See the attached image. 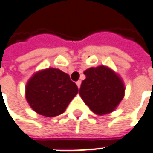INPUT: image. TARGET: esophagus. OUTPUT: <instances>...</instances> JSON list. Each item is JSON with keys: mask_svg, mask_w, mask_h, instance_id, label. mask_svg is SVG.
I'll list each match as a JSON object with an SVG mask.
<instances>
[{"mask_svg": "<svg viewBox=\"0 0 153 153\" xmlns=\"http://www.w3.org/2000/svg\"><path fill=\"white\" fill-rule=\"evenodd\" d=\"M80 84H81V81H80V80H78V81L76 82V85L79 88L80 87Z\"/></svg>", "mask_w": 153, "mask_h": 153, "instance_id": "34e87169", "label": "esophagus"}]
</instances>
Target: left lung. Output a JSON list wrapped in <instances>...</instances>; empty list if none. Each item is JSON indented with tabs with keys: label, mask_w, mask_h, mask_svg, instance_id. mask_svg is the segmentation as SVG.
<instances>
[{
	"label": "left lung",
	"mask_w": 153,
	"mask_h": 153,
	"mask_svg": "<svg viewBox=\"0 0 153 153\" xmlns=\"http://www.w3.org/2000/svg\"><path fill=\"white\" fill-rule=\"evenodd\" d=\"M84 74L85 79L81 83L79 95L85 105L99 115L113 112L125 95L121 78L105 66L88 68Z\"/></svg>",
	"instance_id": "left-lung-1"
}]
</instances>
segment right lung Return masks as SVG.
<instances>
[{"instance_id":"1","label":"right lung","mask_w":153,"mask_h":153,"mask_svg":"<svg viewBox=\"0 0 153 153\" xmlns=\"http://www.w3.org/2000/svg\"><path fill=\"white\" fill-rule=\"evenodd\" d=\"M78 92L68 74L48 68L35 73L27 81L26 99L34 112L52 118L65 112Z\"/></svg>"}]
</instances>
